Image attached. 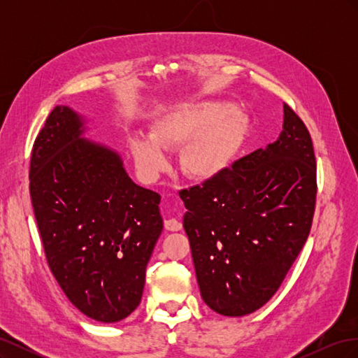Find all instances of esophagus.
<instances>
[{
	"instance_id": "1",
	"label": "esophagus",
	"mask_w": 358,
	"mask_h": 358,
	"mask_svg": "<svg viewBox=\"0 0 358 358\" xmlns=\"http://www.w3.org/2000/svg\"><path fill=\"white\" fill-rule=\"evenodd\" d=\"M164 227L169 231H179L182 229V224L176 218H170L164 221Z\"/></svg>"
}]
</instances>
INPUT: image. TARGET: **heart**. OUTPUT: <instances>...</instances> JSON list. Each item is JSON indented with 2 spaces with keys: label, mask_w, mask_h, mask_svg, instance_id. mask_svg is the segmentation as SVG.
Wrapping results in <instances>:
<instances>
[{
  "label": "heart",
  "mask_w": 358,
  "mask_h": 358,
  "mask_svg": "<svg viewBox=\"0 0 358 358\" xmlns=\"http://www.w3.org/2000/svg\"><path fill=\"white\" fill-rule=\"evenodd\" d=\"M248 129V117L239 110H230L222 101L180 104L173 109L150 131V138L134 137L129 149L138 171L155 178L166 167L161 149L182 150L179 167L192 180L208 182L220 176L239 152Z\"/></svg>",
  "instance_id": "1"
}]
</instances>
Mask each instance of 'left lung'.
Masks as SVG:
<instances>
[{"mask_svg":"<svg viewBox=\"0 0 358 358\" xmlns=\"http://www.w3.org/2000/svg\"><path fill=\"white\" fill-rule=\"evenodd\" d=\"M179 196L201 299L225 317L255 312L282 284L310 231L317 164L308 128L284 104L276 142Z\"/></svg>","mask_w":358,"mask_h":358,"instance_id":"obj_1","label":"left lung"}]
</instances>
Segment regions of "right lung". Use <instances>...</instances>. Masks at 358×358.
<instances>
[{
  "mask_svg": "<svg viewBox=\"0 0 358 358\" xmlns=\"http://www.w3.org/2000/svg\"><path fill=\"white\" fill-rule=\"evenodd\" d=\"M85 124L69 106L50 112L32 148L31 201L69 300L95 321L117 322L142 300L161 196L131 180L116 150L85 138Z\"/></svg>",
  "mask_w": 358,
  "mask_h": 358,
  "instance_id": "add662e5",
  "label": "right lung"
}]
</instances>
